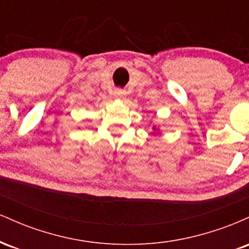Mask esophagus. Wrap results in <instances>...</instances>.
<instances>
[{
    "label": "esophagus",
    "mask_w": 249,
    "mask_h": 249,
    "mask_svg": "<svg viewBox=\"0 0 249 249\" xmlns=\"http://www.w3.org/2000/svg\"><path fill=\"white\" fill-rule=\"evenodd\" d=\"M115 95L116 96H123V95H124V91H123L122 89H116V90H115Z\"/></svg>",
    "instance_id": "obj_1"
}]
</instances>
